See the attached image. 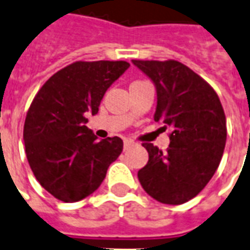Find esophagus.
Segmentation results:
<instances>
[{
  "label": "esophagus",
  "mask_w": 250,
  "mask_h": 250,
  "mask_svg": "<svg viewBox=\"0 0 250 250\" xmlns=\"http://www.w3.org/2000/svg\"><path fill=\"white\" fill-rule=\"evenodd\" d=\"M132 145H134V141H131V139H125V149H128Z\"/></svg>",
  "instance_id": "esophagus-1"
}]
</instances>
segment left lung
<instances>
[{
	"label": "left lung",
	"instance_id": "8db88e82",
	"mask_svg": "<svg viewBox=\"0 0 250 250\" xmlns=\"http://www.w3.org/2000/svg\"><path fill=\"white\" fill-rule=\"evenodd\" d=\"M157 90L154 120L170 128L165 153L143 143L147 164L138 179L164 204H183L207 186L219 167L226 143V118L215 90L177 61H132Z\"/></svg>",
	"mask_w": 250,
	"mask_h": 250
}]
</instances>
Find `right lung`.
I'll list each match as a JSON object with an SVG mask.
<instances>
[{
  "label": "right lung",
  "instance_id": "add662e5",
  "mask_svg": "<svg viewBox=\"0 0 250 250\" xmlns=\"http://www.w3.org/2000/svg\"><path fill=\"white\" fill-rule=\"evenodd\" d=\"M130 63L74 62L55 73L35 96L24 123V143L35 177L54 198L83 200L101 186L123 150L119 137L99 141L86 127L101 99Z\"/></svg>",
  "mask_w": 250,
  "mask_h": 250
}]
</instances>
